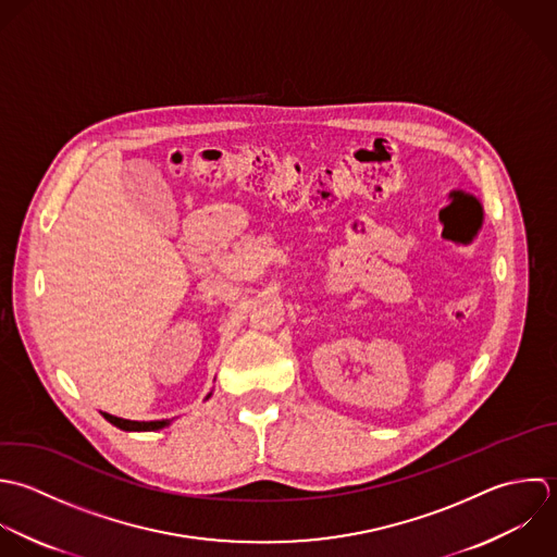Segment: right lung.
Instances as JSON below:
<instances>
[{
    "mask_svg": "<svg viewBox=\"0 0 557 557\" xmlns=\"http://www.w3.org/2000/svg\"><path fill=\"white\" fill-rule=\"evenodd\" d=\"M212 395V393H210ZM210 395L206 399H210ZM101 417L112 423L114 428L123 430V432H156V430H162V428H169L173 423V419H162V421H129V419H121V417H114V414H108V412H101Z\"/></svg>",
    "mask_w": 557,
    "mask_h": 557,
    "instance_id": "add662e5",
    "label": "right lung"
}]
</instances>
